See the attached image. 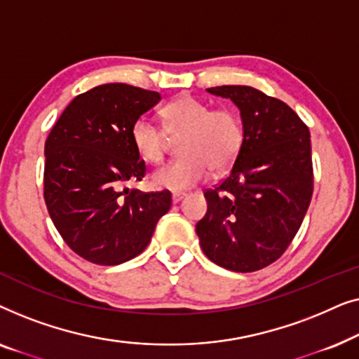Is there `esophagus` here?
Masks as SVG:
<instances>
[{
  "instance_id": "esophagus-1",
  "label": "esophagus",
  "mask_w": 359,
  "mask_h": 359,
  "mask_svg": "<svg viewBox=\"0 0 359 359\" xmlns=\"http://www.w3.org/2000/svg\"><path fill=\"white\" fill-rule=\"evenodd\" d=\"M184 193H173V194H171V199H173V204H176V203H180V201L181 199H183L184 198Z\"/></svg>"
}]
</instances>
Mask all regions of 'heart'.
Segmentation results:
<instances>
[{
	"mask_svg": "<svg viewBox=\"0 0 359 359\" xmlns=\"http://www.w3.org/2000/svg\"><path fill=\"white\" fill-rule=\"evenodd\" d=\"M163 127L149 117L135 119L130 139L137 154L147 163H160L170 147L168 134L181 137L183 156L161 166L151 176L156 188L184 191L220 171L238 155L243 140L240 116L230 107L212 109L209 102L194 96H181L161 109Z\"/></svg>",
	"mask_w": 359,
	"mask_h": 359,
	"instance_id": "obj_1",
	"label": "heart"
}]
</instances>
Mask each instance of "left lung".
Returning a JSON list of instances; mask_svg holds the SVG:
<instances>
[{"label": "left lung", "instance_id": "8db88e82", "mask_svg": "<svg viewBox=\"0 0 359 359\" xmlns=\"http://www.w3.org/2000/svg\"><path fill=\"white\" fill-rule=\"evenodd\" d=\"M230 97L243 140L229 175L204 191L208 212L196 224L201 248L230 271L253 273L286 252L311 204V132L278 97L252 86L209 88Z\"/></svg>", "mask_w": 359, "mask_h": 359}]
</instances>
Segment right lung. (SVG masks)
Wrapping results in <instances>:
<instances>
[{"mask_svg": "<svg viewBox=\"0 0 359 359\" xmlns=\"http://www.w3.org/2000/svg\"><path fill=\"white\" fill-rule=\"evenodd\" d=\"M158 101L156 91L124 83L96 86L67 106L47 137V210L65 243L86 262L114 266L135 258L171 208L168 189L126 188L147 173L132 144V124Z\"/></svg>", "mask_w": 359, "mask_h": 359, "instance_id": "obj_1", "label": "right lung"}]
</instances>
